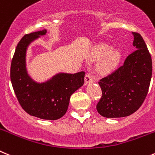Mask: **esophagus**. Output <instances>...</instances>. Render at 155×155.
Here are the masks:
<instances>
[{"label":"esophagus","instance_id":"esophagus-1","mask_svg":"<svg viewBox=\"0 0 155 155\" xmlns=\"http://www.w3.org/2000/svg\"><path fill=\"white\" fill-rule=\"evenodd\" d=\"M84 80H85V83L88 84V83H91V82L94 81V78H93L92 75L90 74H87L85 75Z\"/></svg>","mask_w":155,"mask_h":155}]
</instances>
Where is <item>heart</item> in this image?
<instances>
[{
    "instance_id": "obj_1",
    "label": "heart",
    "mask_w": 155,
    "mask_h": 155,
    "mask_svg": "<svg viewBox=\"0 0 155 155\" xmlns=\"http://www.w3.org/2000/svg\"><path fill=\"white\" fill-rule=\"evenodd\" d=\"M101 59L97 64V71L103 74H107L117 67L121 59V53L119 50L113 49V46L109 44H100L93 51L91 59L98 61Z\"/></svg>"
}]
</instances>
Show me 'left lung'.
<instances>
[{
    "label": "left lung",
    "mask_w": 155,
    "mask_h": 155,
    "mask_svg": "<svg viewBox=\"0 0 155 155\" xmlns=\"http://www.w3.org/2000/svg\"><path fill=\"white\" fill-rule=\"evenodd\" d=\"M136 49L129 54L122 66L98 82L102 96L97 110L107 118L125 117L136 112L148 93L152 60L141 35L132 32Z\"/></svg>",
    "instance_id": "8db88e82"
}]
</instances>
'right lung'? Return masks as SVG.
<instances>
[{"instance_id": "add662e5", "label": "right lung", "mask_w": 155, "mask_h": 155, "mask_svg": "<svg viewBox=\"0 0 155 155\" xmlns=\"http://www.w3.org/2000/svg\"><path fill=\"white\" fill-rule=\"evenodd\" d=\"M46 30L26 34L17 44L10 66V80L22 108L32 116L56 120L67 112L71 94L84 83V71L58 74L48 81L38 84L28 76L25 55L28 45Z\"/></svg>"}]
</instances>
